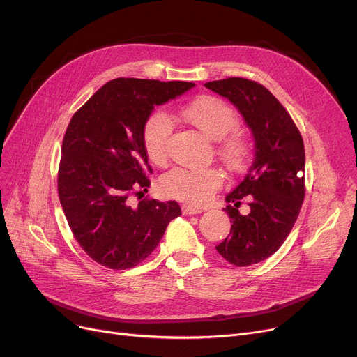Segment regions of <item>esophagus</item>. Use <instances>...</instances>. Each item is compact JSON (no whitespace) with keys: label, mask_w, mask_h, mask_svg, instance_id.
<instances>
[{"label":"esophagus","mask_w":357,"mask_h":357,"mask_svg":"<svg viewBox=\"0 0 357 357\" xmlns=\"http://www.w3.org/2000/svg\"><path fill=\"white\" fill-rule=\"evenodd\" d=\"M202 211H204V208H201V207H192V205H182V214H185V215H194V214H199Z\"/></svg>","instance_id":"esophagus-1"}]
</instances>
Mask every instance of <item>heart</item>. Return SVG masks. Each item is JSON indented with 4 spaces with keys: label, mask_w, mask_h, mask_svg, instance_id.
Instances as JSON below:
<instances>
[{
    "label": "heart",
    "mask_w": 357,
    "mask_h": 357,
    "mask_svg": "<svg viewBox=\"0 0 357 357\" xmlns=\"http://www.w3.org/2000/svg\"><path fill=\"white\" fill-rule=\"evenodd\" d=\"M182 119L217 140V152L230 171L238 172L250 159V144L236 128L240 124L236 109L214 96L198 97L181 107ZM174 123L163 109L150 114L143 126V144L149 159L165 163ZM221 174L215 167H174L159 182L160 191L169 198L199 205L207 201L221 185Z\"/></svg>",
    "instance_id": "obj_1"
}]
</instances>
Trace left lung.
<instances>
[{"label":"left lung","mask_w":357,"mask_h":357,"mask_svg":"<svg viewBox=\"0 0 357 357\" xmlns=\"http://www.w3.org/2000/svg\"><path fill=\"white\" fill-rule=\"evenodd\" d=\"M233 102L255 137V160L226 197L230 234L217 252L234 266H250L272 256L289 236L305 197V149L289 112L269 89L246 78L204 84ZM241 200L250 211L240 215Z\"/></svg>","instance_id":"left-lung-1"}]
</instances>
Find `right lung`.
I'll return each instance as SVG.
<instances>
[{"label": "right lung", "instance_id": "obj_1", "mask_svg": "<svg viewBox=\"0 0 357 357\" xmlns=\"http://www.w3.org/2000/svg\"><path fill=\"white\" fill-rule=\"evenodd\" d=\"M192 82L117 78L73 114L62 143L58 194L73 237L109 269L135 268L152 253L175 217L176 201L130 198L147 192L152 167L143 126L155 105L174 100Z\"/></svg>", "mask_w": 357, "mask_h": 357}]
</instances>
